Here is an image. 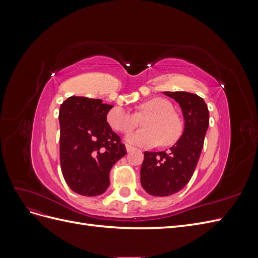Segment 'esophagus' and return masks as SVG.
<instances>
[{
	"label": "esophagus",
	"mask_w": 258,
	"mask_h": 258,
	"mask_svg": "<svg viewBox=\"0 0 258 258\" xmlns=\"http://www.w3.org/2000/svg\"><path fill=\"white\" fill-rule=\"evenodd\" d=\"M126 150H127V152L128 153H130V152H132V151H134L135 150V147L134 146H131V145H126Z\"/></svg>",
	"instance_id": "1"
}]
</instances>
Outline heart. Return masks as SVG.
Listing matches in <instances>:
<instances>
[{"instance_id":"1","label":"heart","mask_w":258,"mask_h":258,"mask_svg":"<svg viewBox=\"0 0 258 258\" xmlns=\"http://www.w3.org/2000/svg\"><path fill=\"white\" fill-rule=\"evenodd\" d=\"M143 120L145 129L128 136L127 141L140 146H155L160 142L168 146L174 144L183 132L182 122L174 113L169 101L153 98L138 106L137 116H146ZM137 116L120 106H116L107 113L106 119L110 126L121 134H128L138 126Z\"/></svg>"}]
</instances>
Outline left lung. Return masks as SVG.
Wrapping results in <instances>:
<instances>
[{
    "mask_svg": "<svg viewBox=\"0 0 258 258\" xmlns=\"http://www.w3.org/2000/svg\"><path fill=\"white\" fill-rule=\"evenodd\" d=\"M182 108L185 128L170 150L145 152L141 167V184L152 196L173 195L189 182L197 167L209 127V110L205 100L195 93L165 91Z\"/></svg>",
    "mask_w": 258,
    "mask_h": 258,
    "instance_id": "obj_1",
    "label": "left lung"
}]
</instances>
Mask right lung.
Listing matches in <instances>:
<instances>
[{
    "label": "right lung",
    "instance_id": "right-lung-1",
    "mask_svg": "<svg viewBox=\"0 0 258 258\" xmlns=\"http://www.w3.org/2000/svg\"><path fill=\"white\" fill-rule=\"evenodd\" d=\"M113 105L100 99L72 96L60 105V166L73 191L99 196L110 185V171L127 154L106 121Z\"/></svg>",
    "mask_w": 258,
    "mask_h": 258
}]
</instances>
